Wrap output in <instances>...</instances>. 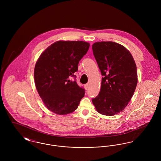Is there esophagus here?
Wrapping results in <instances>:
<instances>
[{"instance_id": "34e87169", "label": "esophagus", "mask_w": 161, "mask_h": 161, "mask_svg": "<svg viewBox=\"0 0 161 161\" xmlns=\"http://www.w3.org/2000/svg\"><path fill=\"white\" fill-rule=\"evenodd\" d=\"M84 87H85V89H86V90H87V89H89V84L87 83V84H85V85H84Z\"/></svg>"}]
</instances>
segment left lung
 Here are the masks:
<instances>
[{
	"label": "left lung",
	"instance_id": "obj_1",
	"mask_svg": "<svg viewBox=\"0 0 161 161\" xmlns=\"http://www.w3.org/2000/svg\"><path fill=\"white\" fill-rule=\"evenodd\" d=\"M92 50L103 77L100 93L92 103L102 115L118 114L127 106L136 87L135 61L125 47L113 42H96Z\"/></svg>",
	"mask_w": 161,
	"mask_h": 161
}]
</instances>
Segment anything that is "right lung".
<instances>
[{"mask_svg": "<svg viewBox=\"0 0 161 161\" xmlns=\"http://www.w3.org/2000/svg\"><path fill=\"white\" fill-rule=\"evenodd\" d=\"M83 41H58L40 55L34 68V80L38 94L46 107L58 115L75 111L85 90L76 81L74 73L89 48ZM74 77L75 80L69 79Z\"/></svg>", "mask_w": 161, "mask_h": 161, "instance_id": "1", "label": "right lung"}]
</instances>
